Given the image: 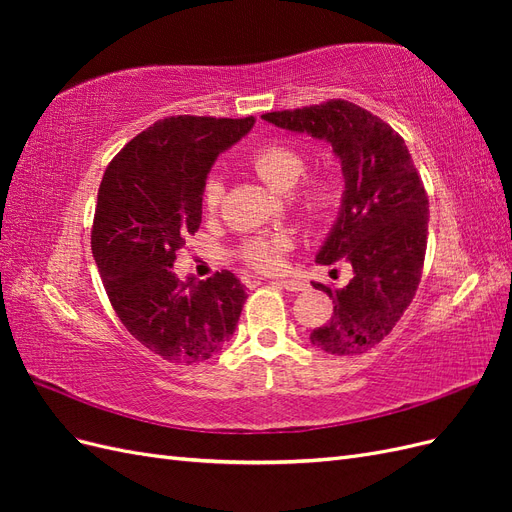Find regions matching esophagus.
I'll list each match as a JSON object with an SVG mask.
<instances>
[{
  "mask_svg": "<svg viewBox=\"0 0 512 512\" xmlns=\"http://www.w3.org/2000/svg\"><path fill=\"white\" fill-rule=\"evenodd\" d=\"M280 286L286 288L288 292H301V290L307 288V284H303V282H299V280H282Z\"/></svg>",
  "mask_w": 512,
  "mask_h": 512,
  "instance_id": "esophagus-1",
  "label": "esophagus"
}]
</instances>
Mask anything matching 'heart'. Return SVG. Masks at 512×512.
I'll list each match as a JSON object with an SVG mask.
<instances>
[{
	"instance_id": "1",
	"label": "heart",
	"mask_w": 512,
	"mask_h": 512,
	"mask_svg": "<svg viewBox=\"0 0 512 512\" xmlns=\"http://www.w3.org/2000/svg\"><path fill=\"white\" fill-rule=\"evenodd\" d=\"M254 173L269 183L277 192H290L305 173V153L282 141H271L256 147L247 158ZM203 207L207 213H218L224 200V181L220 175H209L203 194ZM342 203V185L333 173L320 170L303 177L297 205L312 220H329ZM292 237L286 232H267V235L247 237L239 245V258L260 273H275L284 267V256L292 250Z\"/></svg>"
}]
</instances>
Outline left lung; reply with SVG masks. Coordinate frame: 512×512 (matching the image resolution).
<instances>
[{
	"instance_id": "1",
	"label": "left lung",
	"mask_w": 512,
	"mask_h": 512,
	"mask_svg": "<svg viewBox=\"0 0 512 512\" xmlns=\"http://www.w3.org/2000/svg\"><path fill=\"white\" fill-rule=\"evenodd\" d=\"M262 119L322 138L342 160V211L316 260L350 262L352 280L342 290L314 282L335 305L331 320L309 339L335 356L363 354L393 331L421 284L429 222L421 175L404 138L348 100L265 113Z\"/></svg>"
}]
</instances>
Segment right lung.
<instances>
[{"label":"right lung","instance_id":"1","mask_svg":"<svg viewBox=\"0 0 512 512\" xmlns=\"http://www.w3.org/2000/svg\"><path fill=\"white\" fill-rule=\"evenodd\" d=\"M252 126L254 117H166L104 170L91 252L123 327L168 363L211 359L239 322L247 294L235 273L181 282L173 265L200 226L213 162Z\"/></svg>","mask_w":512,"mask_h":512}]
</instances>
